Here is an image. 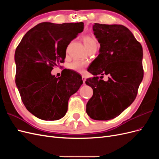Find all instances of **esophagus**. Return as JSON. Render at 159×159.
<instances>
[{
	"mask_svg": "<svg viewBox=\"0 0 159 159\" xmlns=\"http://www.w3.org/2000/svg\"><path fill=\"white\" fill-rule=\"evenodd\" d=\"M82 80H83V82H84V84H85V80H86V78H85V77L84 75H82Z\"/></svg>",
	"mask_w": 159,
	"mask_h": 159,
	"instance_id": "1",
	"label": "esophagus"
}]
</instances>
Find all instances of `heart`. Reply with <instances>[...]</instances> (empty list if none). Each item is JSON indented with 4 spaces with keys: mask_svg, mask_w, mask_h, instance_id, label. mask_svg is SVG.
<instances>
[{
    "mask_svg": "<svg viewBox=\"0 0 159 159\" xmlns=\"http://www.w3.org/2000/svg\"><path fill=\"white\" fill-rule=\"evenodd\" d=\"M83 42H84V45H85L86 48H87V50L89 49L90 48H92L93 46H97V42H96L94 38L90 36H88V35L84 36ZM85 66V62L81 61H74L70 64L69 68L71 70H74L75 71L81 73V72L83 71Z\"/></svg>",
    "mask_w": 159,
    "mask_h": 159,
    "instance_id": "b5f03b06",
    "label": "heart"
}]
</instances>
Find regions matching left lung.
Returning <instances> with one entry per match:
<instances>
[{
  "instance_id": "8db88e82",
  "label": "left lung",
  "mask_w": 159,
  "mask_h": 159,
  "mask_svg": "<svg viewBox=\"0 0 159 159\" xmlns=\"http://www.w3.org/2000/svg\"><path fill=\"white\" fill-rule=\"evenodd\" d=\"M93 30L100 48L88 70L95 77L85 81L93 91L86 112L94 120L106 121L117 117L136 98L144 74L143 48L123 25L95 23ZM99 74L108 75V80H99Z\"/></svg>"
}]
</instances>
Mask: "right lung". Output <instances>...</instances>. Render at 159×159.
<instances>
[{
    "label": "right lung",
    "instance_id": "obj_1",
    "mask_svg": "<svg viewBox=\"0 0 159 159\" xmlns=\"http://www.w3.org/2000/svg\"><path fill=\"white\" fill-rule=\"evenodd\" d=\"M83 30V22H42L28 31L17 46L16 85L25 106L36 117H63L70 96L83 84L73 70L64 69L60 78L51 74L53 67L64 63L67 47Z\"/></svg>",
    "mask_w": 159,
    "mask_h": 159
}]
</instances>
